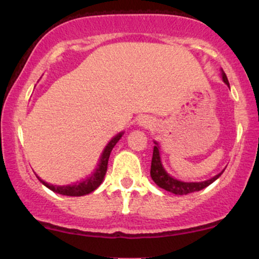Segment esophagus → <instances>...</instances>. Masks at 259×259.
<instances>
[{
    "mask_svg": "<svg viewBox=\"0 0 259 259\" xmlns=\"http://www.w3.org/2000/svg\"><path fill=\"white\" fill-rule=\"evenodd\" d=\"M139 124L141 126L151 127L153 125V121H152V119H150V118H141V119L139 120Z\"/></svg>",
    "mask_w": 259,
    "mask_h": 259,
    "instance_id": "1",
    "label": "esophagus"
}]
</instances>
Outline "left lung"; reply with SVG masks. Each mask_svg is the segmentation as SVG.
<instances>
[{
	"mask_svg": "<svg viewBox=\"0 0 259 259\" xmlns=\"http://www.w3.org/2000/svg\"><path fill=\"white\" fill-rule=\"evenodd\" d=\"M223 80L224 82L229 86V81L227 78V74L223 72ZM223 173L215 175L212 179L202 181V183H184V181H179L174 178H171L170 175L167 174V171L164 170L162 167V163H160V157H159V150L158 147H153V156H152V162H151V178L154 183L157 184L162 189L167 190L169 192H173L175 195H187L191 194V192L200 191V190L204 189L208 185L215 181L221 177Z\"/></svg>",
	"mask_w": 259,
	"mask_h": 259,
	"instance_id": "obj_1",
	"label": "left lung"
}]
</instances>
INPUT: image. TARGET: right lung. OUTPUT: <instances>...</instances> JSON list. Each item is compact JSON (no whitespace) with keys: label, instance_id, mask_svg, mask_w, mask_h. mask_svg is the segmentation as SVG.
<instances>
[{"label":"right lung","instance_id":"1","mask_svg":"<svg viewBox=\"0 0 259 259\" xmlns=\"http://www.w3.org/2000/svg\"><path fill=\"white\" fill-rule=\"evenodd\" d=\"M123 134H118L115 138H113L111 140L108 145H107L105 151H103L102 157H101V162L99 164V168L96 169L94 174L91 175L90 178L81 181V183L74 184V185H68V186H53L50 185V184L45 183L44 180H41L40 178L37 177V179L44 184L45 186L49 187L50 190H52L53 192H57L59 195H65V196H84L90 194V192L95 191L101 185L102 183L103 178H105L106 171H107V164H108V159H109V154H111V151L113 150V147L115 146L119 139L121 138Z\"/></svg>","mask_w":259,"mask_h":259}]
</instances>
